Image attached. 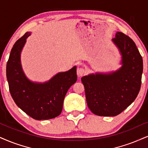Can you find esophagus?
I'll return each mask as SVG.
<instances>
[{
  "mask_svg": "<svg viewBox=\"0 0 148 148\" xmlns=\"http://www.w3.org/2000/svg\"><path fill=\"white\" fill-rule=\"evenodd\" d=\"M85 73L86 70L84 68H83V67H79V68H78L77 69V73L79 77H81V76L84 75L85 74Z\"/></svg>",
  "mask_w": 148,
  "mask_h": 148,
  "instance_id": "obj_1",
  "label": "esophagus"
}]
</instances>
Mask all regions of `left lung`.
<instances>
[{
  "mask_svg": "<svg viewBox=\"0 0 148 148\" xmlns=\"http://www.w3.org/2000/svg\"><path fill=\"white\" fill-rule=\"evenodd\" d=\"M112 41L122 55L123 66L108 75H90L82 77L87 105L99 116H116L137 97L141 85L143 59L134 42L121 32Z\"/></svg>",
  "mask_w": 148,
  "mask_h": 148,
  "instance_id": "8db88e82",
  "label": "left lung"
}]
</instances>
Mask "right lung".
<instances>
[{"label": "right lung", "instance_id": "add662e5", "mask_svg": "<svg viewBox=\"0 0 148 148\" xmlns=\"http://www.w3.org/2000/svg\"><path fill=\"white\" fill-rule=\"evenodd\" d=\"M30 33L18 39L11 51L7 63V79L13 99L22 110L36 120L50 119L61 114L69 88L77 81V71L71 70L54 76L48 82L36 84L27 79L22 71L21 52Z\"/></svg>", "mask_w": 148, "mask_h": 148}]
</instances>
